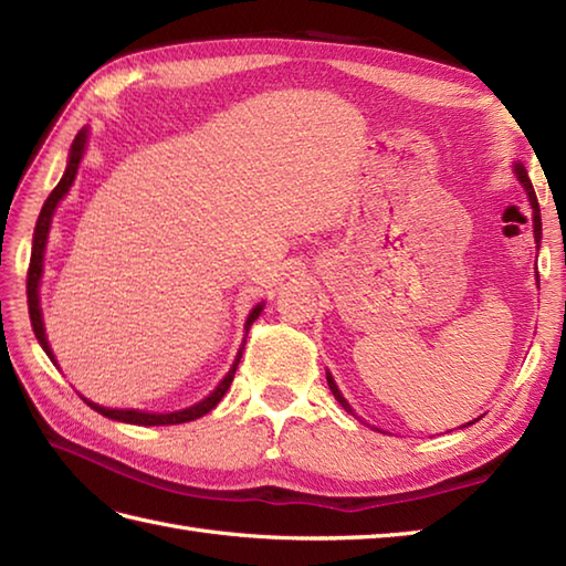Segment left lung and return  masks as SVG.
Returning a JSON list of instances; mask_svg holds the SVG:
<instances>
[{
    "mask_svg": "<svg viewBox=\"0 0 566 566\" xmlns=\"http://www.w3.org/2000/svg\"><path fill=\"white\" fill-rule=\"evenodd\" d=\"M515 175H518V179L523 182V187H525V191H527V197H531V207H533V226H535V240L539 243V238H543V221H539V203H537V197H535V189H533V182H531V177H527V172H525V167L518 163L515 165ZM328 379V387H331V391H333V396L335 399L340 401V406L345 408V411H350L353 413V408H350V403H347L345 399H343V394L338 391V387H335V381H333V377L328 375L326 377ZM472 423H476V420H472ZM472 423H467V426H472Z\"/></svg>",
    "mask_w": 566,
    "mask_h": 566,
    "instance_id": "8db88e82",
    "label": "left lung"
}]
</instances>
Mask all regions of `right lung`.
Wrapping results in <instances>:
<instances>
[{
  "label": "right lung",
  "instance_id": "right-lung-1",
  "mask_svg": "<svg viewBox=\"0 0 566 566\" xmlns=\"http://www.w3.org/2000/svg\"><path fill=\"white\" fill-rule=\"evenodd\" d=\"M84 143H87V130H80V134L75 136V140H72L70 146V160H67V170L63 175V179H60L57 187L51 191V197L45 199L43 209L39 213V221H35V231H33V248H31V262H29V274H27V296H29V316H31V326H33V333L35 338H39L41 347L45 350V355L53 359L55 357L51 353V345H48L45 340V328H43V316H41V302H39V284H41V274H43V252H45V240H48V231H51V221H53V213H55V207L60 203V199H63L67 195V189L72 187V182H75V175H77V167H80V160L84 155ZM262 311V304H258L255 308L250 311V316L245 321V333L250 331L252 321H255L260 316ZM240 357H243V347L238 350V357L235 363L231 367V371L223 377V381L216 387L207 399L185 408V411H172V413H148V411H136V408H104L99 403H92L84 399V403H87L90 408H94V411L106 416V418H114V420H122V423H134V426H177V423H187V420H195V418H201L207 416L211 408L219 403L223 399V394L228 391V387H231V381L235 377V367L240 363Z\"/></svg>",
  "mask_w": 566,
  "mask_h": 566
}]
</instances>
